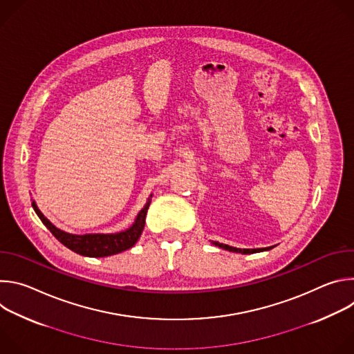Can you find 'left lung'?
I'll use <instances>...</instances> for the list:
<instances>
[{
  "label": "left lung",
  "instance_id": "left-lung-1",
  "mask_svg": "<svg viewBox=\"0 0 354 354\" xmlns=\"http://www.w3.org/2000/svg\"><path fill=\"white\" fill-rule=\"evenodd\" d=\"M216 246L218 248H223L225 250H230V252H236V254H255V252H262V250H269L272 249L273 246H269V248H259V249H239V248H234V246H230V245H225V243H220V242H213Z\"/></svg>",
  "mask_w": 354,
  "mask_h": 354
}]
</instances>
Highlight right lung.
<instances>
[{
    "label": "right lung",
    "instance_id": "1",
    "mask_svg": "<svg viewBox=\"0 0 354 354\" xmlns=\"http://www.w3.org/2000/svg\"><path fill=\"white\" fill-rule=\"evenodd\" d=\"M153 196V194H151ZM151 198H148L147 205L140 210L137 214L133 225L122 232L116 234H84V235H77V234H70L66 231H62L56 225L50 223L43 213L37 209L35 201H32V207L35 213L39 216L41 223L47 227V230L52 232L64 246L68 249L74 250L75 254H80L82 257H89V258H104V257H112L116 254H120V252L130 249L140 238L144 224H145V216L147 210L149 207Z\"/></svg>",
    "mask_w": 354,
    "mask_h": 354
}]
</instances>
